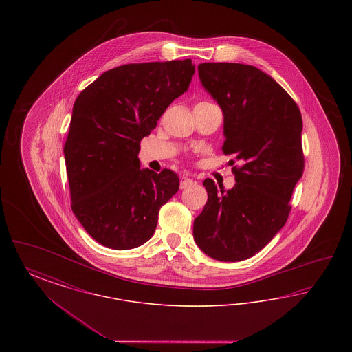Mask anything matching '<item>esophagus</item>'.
I'll return each mask as SVG.
<instances>
[{
    "mask_svg": "<svg viewBox=\"0 0 352 352\" xmlns=\"http://www.w3.org/2000/svg\"><path fill=\"white\" fill-rule=\"evenodd\" d=\"M194 184V181L191 179V178H187V177H184V179H182V182H181V188L184 190V188H188L190 186H192Z\"/></svg>",
    "mask_w": 352,
    "mask_h": 352,
    "instance_id": "34e87169",
    "label": "esophagus"
}]
</instances>
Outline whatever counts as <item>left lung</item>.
Here are the masks:
<instances>
[{"instance_id":"left-lung-1","label":"left lung","mask_w":352,"mask_h":352,"mask_svg":"<svg viewBox=\"0 0 352 352\" xmlns=\"http://www.w3.org/2000/svg\"><path fill=\"white\" fill-rule=\"evenodd\" d=\"M203 88L224 116V154H234L231 190L207 178L208 199L194 220V240L219 261H241L261 251L283 228L303 173L302 116L270 75L241 63H201Z\"/></svg>"}]
</instances>
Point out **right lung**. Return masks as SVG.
Here are the masks:
<instances>
[{"label": "right lung", "instance_id": "right-lung-1", "mask_svg": "<svg viewBox=\"0 0 352 352\" xmlns=\"http://www.w3.org/2000/svg\"><path fill=\"white\" fill-rule=\"evenodd\" d=\"M194 74L191 59L124 65L101 74L75 101L65 145L71 208L101 245L145 244L160 208L178 191L174 171L141 168L140 141Z\"/></svg>", "mask_w": 352, "mask_h": 352}]
</instances>
